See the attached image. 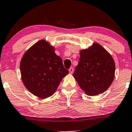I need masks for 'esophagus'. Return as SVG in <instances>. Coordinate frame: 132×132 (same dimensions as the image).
Masks as SVG:
<instances>
[{
  "label": "esophagus",
  "instance_id": "esophagus-1",
  "mask_svg": "<svg viewBox=\"0 0 132 132\" xmlns=\"http://www.w3.org/2000/svg\"><path fill=\"white\" fill-rule=\"evenodd\" d=\"M73 71H74V69L73 68H70L69 69V72L70 74H72L73 73Z\"/></svg>",
  "mask_w": 132,
  "mask_h": 132
}]
</instances>
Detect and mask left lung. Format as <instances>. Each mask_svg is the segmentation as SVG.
Returning a JSON list of instances; mask_svg holds the SVG:
<instances>
[{
  "label": "left lung",
  "instance_id": "1",
  "mask_svg": "<svg viewBox=\"0 0 132 132\" xmlns=\"http://www.w3.org/2000/svg\"><path fill=\"white\" fill-rule=\"evenodd\" d=\"M115 63L110 54L100 44L94 43L80 51L79 63L73 76L87 95L103 93L113 81Z\"/></svg>",
  "mask_w": 132,
  "mask_h": 132
}]
</instances>
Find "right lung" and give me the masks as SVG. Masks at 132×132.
<instances>
[{
    "instance_id": "obj_1",
    "label": "right lung",
    "mask_w": 132,
    "mask_h": 132,
    "mask_svg": "<svg viewBox=\"0 0 132 132\" xmlns=\"http://www.w3.org/2000/svg\"><path fill=\"white\" fill-rule=\"evenodd\" d=\"M22 80L26 89L42 99L53 95L69 71L55 47L40 40L25 52L20 64Z\"/></svg>"
}]
</instances>
